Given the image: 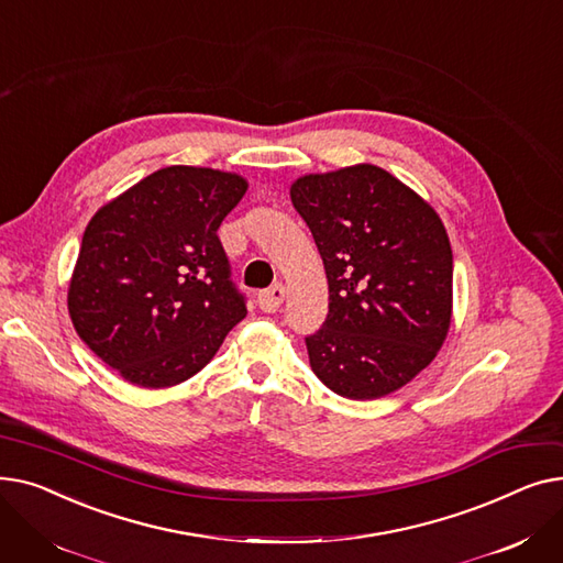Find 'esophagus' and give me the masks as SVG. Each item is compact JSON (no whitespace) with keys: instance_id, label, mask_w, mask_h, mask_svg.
<instances>
[{"instance_id":"esophagus-1","label":"esophagus","mask_w":563,"mask_h":563,"mask_svg":"<svg viewBox=\"0 0 563 563\" xmlns=\"http://www.w3.org/2000/svg\"><path fill=\"white\" fill-rule=\"evenodd\" d=\"M285 301V287L278 283L269 289H262L257 294V306L264 310V312H276Z\"/></svg>"}]
</instances>
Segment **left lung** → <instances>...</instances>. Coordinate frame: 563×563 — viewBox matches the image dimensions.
I'll return each mask as SVG.
<instances>
[{"label": "left lung", "instance_id": "1", "mask_svg": "<svg viewBox=\"0 0 563 563\" xmlns=\"http://www.w3.org/2000/svg\"><path fill=\"white\" fill-rule=\"evenodd\" d=\"M329 278V314L306 338L310 367L346 399L416 378L452 321V246L433 207L372 164L303 175L289 189Z\"/></svg>", "mask_w": 563, "mask_h": 563}]
</instances>
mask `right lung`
Listing matches in <instances>:
<instances>
[{
	"label": "right lung",
	"mask_w": 563,
	"mask_h": 563,
	"mask_svg": "<svg viewBox=\"0 0 563 563\" xmlns=\"http://www.w3.org/2000/svg\"><path fill=\"white\" fill-rule=\"evenodd\" d=\"M246 189L236 173L166 166L88 221L68 312L88 349L134 386L191 378L246 317L217 234Z\"/></svg>",
	"instance_id": "1"
}]
</instances>
